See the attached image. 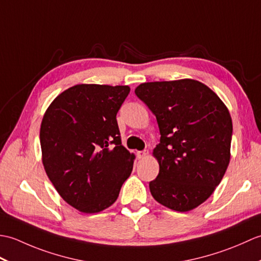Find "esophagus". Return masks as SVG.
I'll use <instances>...</instances> for the list:
<instances>
[{
	"instance_id": "34e87169",
	"label": "esophagus",
	"mask_w": 261,
	"mask_h": 261,
	"mask_svg": "<svg viewBox=\"0 0 261 261\" xmlns=\"http://www.w3.org/2000/svg\"><path fill=\"white\" fill-rule=\"evenodd\" d=\"M148 153H149V151H148V150H142V151H138V153H137V156H138V158H139V159H142V158H146V157L148 156Z\"/></svg>"
}]
</instances>
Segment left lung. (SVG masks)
Listing matches in <instances>:
<instances>
[{
	"mask_svg": "<svg viewBox=\"0 0 261 261\" xmlns=\"http://www.w3.org/2000/svg\"><path fill=\"white\" fill-rule=\"evenodd\" d=\"M136 95L156 115L159 174L149 182L158 203L177 212L212 195L230 163L232 120L221 98L195 80L142 83Z\"/></svg>",
	"mask_w": 261,
	"mask_h": 261,
	"instance_id": "8db88e82",
	"label": "left lung"
}]
</instances>
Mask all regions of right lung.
I'll return each mask as SVG.
<instances>
[{"instance_id":"add662e5","label":"right lung","mask_w":261,"mask_h":261,"mask_svg":"<svg viewBox=\"0 0 261 261\" xmlns=\"http://www.w3.org/2000/svg\"><path fill=\"white\" fill-rule=\"evenodd\" d=\"M129 86L79 84L49 105L40 126L42 164L65 202L92 214L111 206L130 176L135 154L116 121Z\"/></svg>"}]
</instances>
